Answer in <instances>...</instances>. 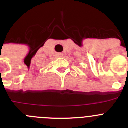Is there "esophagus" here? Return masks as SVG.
Segmentation results:
<instances>
[{
	"mask_svg": "<svg viewBox=\"0 0 128 128\" xmlns=\"http://www.w3.org/2000/svg\"><path fill=\"white\" fill-rule=\"evenodd\" d=\"M63 54H62V53H58V54H57V56H58V57H59V58L63 57Z\"/></svg>",
	"mask_w": 128,
	"mask_h": 128,
	"instance_id": "esophagus-1",
	"label": "esophagus"
}]
</instances>
